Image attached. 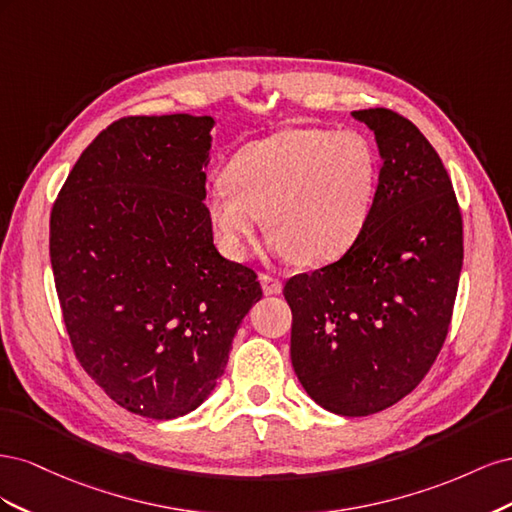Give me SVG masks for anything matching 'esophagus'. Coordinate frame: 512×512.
<instances>
[{"label": "esophagus", "mask_w": 512, "mask_h": 512, "mask_svg": "<svg viewBox=\"0 0 512 512\" xmlns=\"http://www.w3.org/2000/svg\"><path fill=\"white\" fill-rule=\"evenodd\" d=\"M260 284H262V292L265 294H280L282 292V282L275 280L271 275H260Z\"/></svg>", "instance_id": "1"}]
</instances>
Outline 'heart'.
<instances>
[{
    "instance_id": "1",
    "label": "heart",
    "mask_w": 512,
    "mask_h": 512,
    "mask_svg": "<svg viewBox=\"0 0 512 512\" xmlns=\"http://www.w3.org/2000/svg\"><path fill=\"white\" fill-rule=\"evenodd\" d=\"M380 156L359 130L294 128L239 149L205 192V211L230 258H243L265 211L269 247L322 265L346 254L376 203Z\"/></svg>"
}]
</instances>
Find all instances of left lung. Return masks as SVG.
<instances>
[{
    "label": "left lung",
    "instance_id": "8db88e82",
    "mask_svg": "<svg viewBox=\"0 0 512 512\" xmlns=\"http://www.w3.org/2000/svg\"><path fill=\"white\" fill-rule=\"evenodd\" d=\"M382 160L361 237L331 265L292 277L294 374L342 416L389 408L416 389L444 344L463 265V226L440 156L389 108L352 111Z\"/></svg>",
    "mask_w": 512,
    "mask_h": 512
}]
</instances>
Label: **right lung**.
I'll use <instances>...</instances> for the list:
<instances>
[{"instance_id": "1", "label": "right lung", "mask_w": 512, "mask_h": 512, "mask_svg": "<svg viewBox=\"0 0 512 512\" xmlns=\"http://www.w3.org/2000/svg\"><path fill=\"white\" fill-rule=\"evenodd\" d=\"M215 119L123 117L102 130L51 211V267L76 359L115 404L168 421L224 374L262 299L213 245L205 181Z\"/></svg>"}]
</instances>
